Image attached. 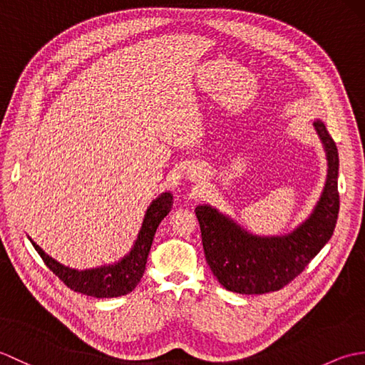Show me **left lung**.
Here are the masks:
<instances>
[{"instance_id":"8db88e82","label":"left lung","mask_w":365,"mask_h":365,"mask_svg":"<svg viewBox=\"0 0 365 365\" xmlns=\"http://www.w3.org/2000/svg\"><path fill=\"white\" fill-rule=\"evenodd\" d=\"M314 127L327 152L328 175L314 212L290 234L254 235L212 205L196 207L207 263L226 290L262 294L282 289L332 237L339 215V153L324 123L317 119Z\"/></svg>"}]
</instances>
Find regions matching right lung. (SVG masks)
<instances>
[{
    "label": "right lung",
    "mask_w": 365,
    "mask_h": 365,
    "mask_svg": "<svg viewBox=\"0 0 365 365\" xmlns=\"http://www.w3.org/2000/svg\"><path fill=\"white\" fill-rule=\"evenodd\" d=\"M173 195L163 192L157 199L152 200V204L147 207L144 215L143 226L139 229V234L135 240V245L127 255L111 263V265H102L89 269H75L66 267L58 260L50 257L41 246L36 245L29 237V242L33 243L36 251L41 255L45 265L48 267L68 289L78 292L88 297L94 298H115L127 294L141 281L144 274L147 257H149L150 246L153 242L155 232L158 229L161 220L173 208Z\"/></svg>",
    "instance_id": "1"
}]
</instances>
